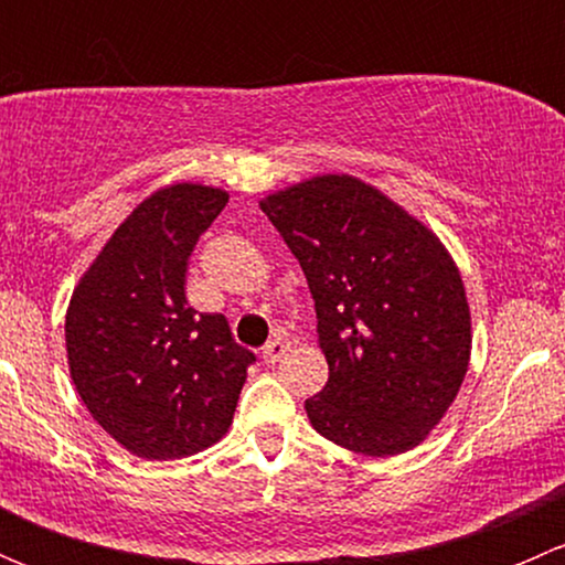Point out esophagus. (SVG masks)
<instances>
[{
  "label": "esophagus",
  "instance_id": "esophagus-1",
  "mask_svg": "<svg viewBox=\"0 0 565 565\" xmlns=\"http://www.w3.org/2000/svg\"><path fill=\"white\" fill-rule=\"evenodd\" d=\"M287 350H289V341L284 339V335H276V339H270L265 347H262V361L265 363L281 361V358L287 355Z\"/></svg>",
  "mask_w": 565,
  "mask_h": 565
}]
</instances>
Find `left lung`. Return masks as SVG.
<instances>
[{"instance_id":"1","label":"left lung","mask_w":565,"mask_h":565,"mask_svg":"<svg viewBox=\"0 0 565 565\" xmlns=\"http://www.w3.org/2000/svg\"><path fill=\"white\" fill-rule=\"evenodd\" d=\"M303 267L328 383L311 426L347 451L418 446L457 398L470 361V306L446 246L350 174H322L259 202Z\"/></svg>"}]
</instances>
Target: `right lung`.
<instances>
[{"instance_id":"right-lung-1","label":"right lung","mask_w":565,"mask_h":565,"mask_svg":"<svg viewBox=\"0 0 565 565\" xmlns=\"http://www.w3.org/2000/svg\"><path fill=\"white\" fill-rule=\"evenodd\" d=\"M230 193L161 188L108 237L65 317L71 377L89 415L141 459H180L226 435L256 355L224 315L185 300L191 250Z\"/></svg>"}]
</instances>
